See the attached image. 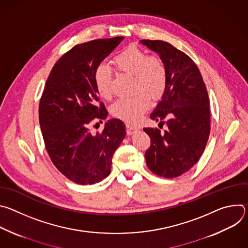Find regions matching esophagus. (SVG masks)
<instances>
[{"label":"esophagus","instance_id":"1","mask_svg":"<svg viewBox=\"0 0 248 248\" xmlns=\"http://www.w3.org/2000/svg\"><path fill=\"white\" fill-rule=\"evenodd\" d=\"M137 130H138L137 127L130 126V125H126V133H127V135H132V134H134Z\"/></svg>","mask_w":248,"mask_h":248}]
</instances>
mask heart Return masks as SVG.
Segmentation results:
<instances>
[{
    "mask_svg": "<svg viewBox=\"0 0 248 248\" xmlns=\"http://www.w3.org/2000/svg\"><path fill=\"white\" fill-rule=\"evenodd\" d=\"M118 72L133 76L132 88L136 92L132 97L116 101L111 107V114L127 124H135L149 107V98L160 99L167 87V70L163 62L157 57H148L136 46H128L114 59ZM112 75L104 65L97 67L94 83L98 94L108 99L111 96Z\"/></svg>",
    "mask_w": 248,
    "mask_h": 248,
    "instance_id": "1",
    "label": "heart"
}]
</instances>
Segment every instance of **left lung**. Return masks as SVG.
I'll use <instances>...</instances> for the list:
<instances>
[{
  "instance_id": "left-lung-1",
  "label": "left lung",
  "mask_w": 248,
  "mask_h": 248,
  "mask_svg": "<svg viewBox=\"0 0 248 248\" xmlns=\"http://www.w3.org/2000/svg\"><path fill=\"white\" fill-rule=\"evenodd\" d=\"M140 43L159 55L167 70L166 90L150 115L156 122L167 120V129L143 128L151 138L146 165L157 175L176 178L198 162L206 147L210 134L207 89L197 65L184 52L160 40Z\"/></svg>"
}]
</instances>
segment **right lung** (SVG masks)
<instances>
[{
    "instance_id": "1",
    "label": "right lung",
    "mask_w": 248,
    "mask_h": 248,
    "mask_svg": "<svg viewBox=\"0 0 248 248\" xmlns=\"http://www.w3.org/2000/svg\"><path fill=\"white\" fill-rule=\"evenodd\" d=\"M124 37L79 44L54 65L39 105V123L48 154L56 168L78 185L102 182L111 172L112 158L126 132L118 119L107 121L101 133L89 124L106 119L103 103L97 106L94 74Z\"/></svg>"
}]
</instances>
